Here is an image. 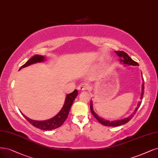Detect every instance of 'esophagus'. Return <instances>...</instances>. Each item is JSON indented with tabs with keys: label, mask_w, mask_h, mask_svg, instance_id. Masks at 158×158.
Instances as JSON below:
<instances>
[{
	"label": "esophagus",
	"mask_w": 158,
	"mask_h": 158,
	"mask_svg": "<svg viewBox=\"0 0 158 158\" xmlns=\"http://www.w3.org/2000/svg\"><path fill=\"white\" fill-rule=\"evenodd\" d=\"M87 89H88V88H87V85L85 84H81L78 87V89L79 91H85Z\"/></svg>",
	"instance_id": "1"
}]
</instances>
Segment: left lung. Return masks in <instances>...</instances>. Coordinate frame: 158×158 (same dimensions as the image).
<instances>
[{
    "mask_svg": "<svg viewBox=\"0 0 158 158\" xmlns=\"http://www.w3.org/2000/svg\"><path fill=\"white\" fill-rule=\"evenodd\" d=\"M115 53L117 54V56L120 57V59H119V61H120L121 63H122L123 64H124L125 66H129V65H132V66H138L139 64L138 63L135 62V61H133V59L130 57L127 54L122 51H115ZM143 76V74H141ZM143 79V84H142V90H141V95H140V101L139 102L137 106L136 107V108L135 109L134 112L131 114V115L129 116L127 118H125L123 119H118V120H114V121H110V120H107V119H105L104 118H102L101 117H99L97 114L94 112V108H93V102L91 100V105H90V110L91 112L93 114L94 116L97 119L99 122H100L101 124L104 125L105 126H110V127H116V126H122V125H123L125 123H127L130 119H131L133 116L135 115V114L137 112V110H138V108H139V106L141 105V102H142V99H143V94L144 92V79L142 77Z\"/></svg>",
    "mask_w": 158,
    "mask_h": 158,
    "instance_id": "obj_1",
    "label": "left lung"
}]
</instances>
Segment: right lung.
Instances as JSON below:
<instances>
[{"mask_svg": "<svg viewBox=\"0 0 158 158\" xmlns=\"http://www.w3.org/2000/svg\"><path fill=\"white\" fill-rule=\"evenodd\" d=\"M46 57L43 56H39L36 55L33 57H32L29 61H27L23 66H21L19 69L21 70V69L25 68L26 67H28L31 64L37 63H41L44 62L46 60ZM78 95V91L77 89H75L72 93L66 95V98H65L64 103L61 109V110L58 112L57 114L52 118L51 119H46V120L43 121H39V120H33L25 116L23 114V116L25 118V119L28 121L31 125L35 126L36 128H39L42 130H45V131H50V130H53L57 129L61 126V125L66 120L67 118L68 114L69 113L70 107H71L73 103L76 99V97Z\"/></svg>", "mask_w": 158, "mask_h": 158, "instance_id": "obj_1", "label": "right lung"}]
</instances>
